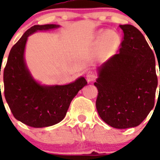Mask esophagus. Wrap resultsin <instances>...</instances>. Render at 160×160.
Wrapping results in <instances>:
<instances>
[{
    "instance_id": "obj_1",
    "label": "esophagus",
    "mask_w": 160,
    "mask_h": 160,
    "mask_svg": "<svg viewBox=\"0 0 160 160\" xmlns=\"http://www.w3.org/2000/svg\"><path fill=\"white\" fill-rule=\"evenodd\" d=\"M86 78H87V82H93L95 79V74L94 73V72L90 70V71L87 72V75H86Z\"/></svg>"
}]
</instances>
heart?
<instances>
[{
  "label": "heart",
  "mask_w": 160,
  "mask_h": 160,
  "mask_svg": "<svg viewBox=\"0 0 160 160\" xmlns=\"http://www.w3.org/2000/svg\"><path fill=\"white\" fill-rule=\"evenodd\" d=\"M102 40L104 41V42H105L106 44H107V45L112 43V42H113V40H109L108 38H107L105 35H104V37H102Z\"/></svg>",
  "instance_id": "1"
}]
</instances>
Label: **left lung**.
Here are the masks:
<instances>
[{
	"mask_svg": "<svg viewBox=\"0 0 160 160\" xmlns=\"http://www.w3.org/2000/svg\"><path fill=\"white\" fill-rule=\"evenodd\" d=\"M119 27L124 33L119 53L98 67L94 84L100 118L126 129L139 125L153 109L158 78L155 56L142 32L131 25Z\"/></svg>",
	"mask_w": 160,
	"mask_h": 160,
	"instance_id": "left-lung-1",
	"label": "left lung"
}]
</instances>
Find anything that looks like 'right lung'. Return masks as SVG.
<instances>
[{"label":"right lung","instance_id":"obj_1","mask_svg":"<svg viewBox=\"0 0 160 160\" xmlns=\"http://www.w3.org/2000/svg\"><path fill=\"white\" fill-rule=\"evenodd\" d=\"M58 25H33L12 47L4 70L5 97L14 118L32 128L58 123L66 116L72 99L87 84L83 77L67 85H41L25 64L28 37L38 30L57 29ZM1 75V73H0Z\"/></svg>","mask_w":160,"mask_h":160}]
</instances>
